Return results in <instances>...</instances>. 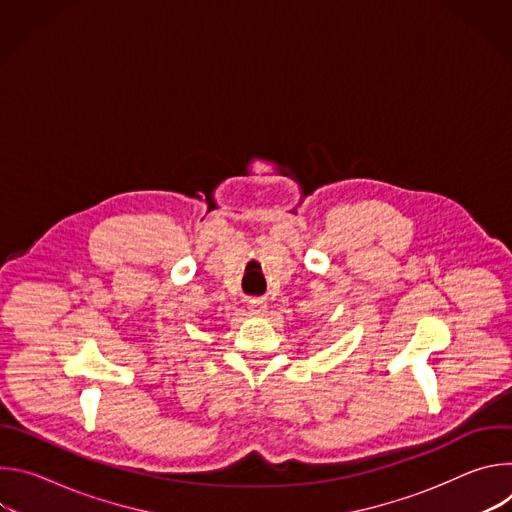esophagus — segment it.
<instances>
[{
    "instance_id": "esophagus-1",
    "label": "esophagus",
    "mask_w": 512,
    "mask_h": 512,
    "mask_svg": "<svg viewBox=\"0 0 512 512\" xmlns=\"http://www.w3.org/2000/svg\"><path fill=\"white\" fill-rule=\"evenodd\" d=\"M247 304H249V312L255 316H263L267 310V304L263 298H247Z\"/></svg>"
}]
</instances>
